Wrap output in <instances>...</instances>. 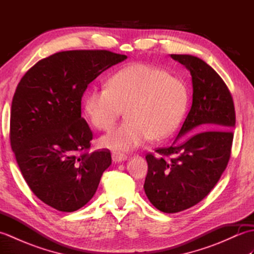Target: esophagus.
<instances>
[{"mask_svg":"<svg viewBox=\"0 0 254 254\" xmlns=\"http://www.w3.org/2000/svg\"><path fill=\"white\" fill-rule=\"evenodd\" d=\"M111 157H112V161H115V163H119V161L126 160L127 158V156L124 154H120V153H112Z\"/></svg>","mask_w":254,"mask_h":254,"instance_id":"1","label":"esophagus"}]
</instances>
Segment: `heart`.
Wrapping results in <instances>:
<instances>
[{"label":"heart","instance_id":"heart-1","mask_svg":"<svg viewBox=\"0 0 254 254\" xmlns=\"http://www.w3.org/2000/svg\"><path fill=\"white\" fill-rule=\"evenodd\" d=\"M188 98V88L180 78L163 68L135 63L118 71L108 86L90 89L84 109L96 128L108 131L126 108V121L102 136L100 145L128 150L149 137L160 141L170 136L185 116Z\"/></svg>","mask_w":254,"mask_h":254}]
</instances>
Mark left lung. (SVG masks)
Instances as JSON below:
<instances>
[{
	"label": "left lung",
	"mask_w": 254,
	"mask_h": 254,
	"mask_svg": "<svg viewBox=\"0 0 254 254\" xmlns=\"http://www.w3.org/2000/svg\"><path fill=\"white\" fill-rule=\"evenodd\" d=\"M191 73L193 100L178 136L186 141L148 153L145 193L164 213H178L201 202L222 177L231 155L235 105L223 78L201 59L171 55ZM201 129V131H198Z\"/></svg>",
	"instance_id": "left-lung-1"
}]
</instances>
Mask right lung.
Masks as SVG:
<instances>
[{
    "instance_id": "1",
    "label": "right lung",
    "mask_w": 254,
    "mask_h": 254,
    "mask_svg": "<svg viewBox=\"0 0 254 254\" xmlns=\"http://www.w3.org/2000/svg\"><path fill=\"white\" fill-rule=\"evenodd\" d=\"M126 59L108 50L58 52L30 67L15 90L10 147L32 193L60 212L88 203L111 165L110 150L89 153L94 135L82 118V97L98 75Z\"/></svg>"
}]
</instances>
